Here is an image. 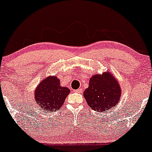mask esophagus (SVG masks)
I'll use <instances>...</instances> for the list:
<instances>
[{
    "label": "esophagus",
    "mask_w": 152,
    "mask_h": 152,
    "mask_svg": "<svg viewBox=\"0 0 152 152\" xmlns=\"http://www.w3.org/2000/svg\"><path fill=\"white\" fill-rule=\"evenodd\" d=\"M76 92H77V93H81L82 91H83V90H82V88H78V89L75 91Z\"/></svg>",
    "instance_id": "34e87169"
}]
</instances>
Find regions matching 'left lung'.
Wrapping results in <instances>:
<instances>
[{
	"label": "left lung",
	"instance_id": "1",
	"mask_svg": "<svg viewBox=\"0 0 152 152\" xmlns=\"http://www.w3.org/2000/svg\"><path fill=\"white\" fill-rule=\"evenodd\" d=\"M121 92L119 83L111 74L94 75L89 86L83 92L88 106L96 111H105L118 104Z\"/></svg>",
	"mask_w": 152,
	"mask_h": 152
}]
</instances>
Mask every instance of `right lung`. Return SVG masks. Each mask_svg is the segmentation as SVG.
<instances>
[{
	"label": "right lung",
	"instance_id": "add662e5",
	"mask_svg": "<svg viewBox=\"0 0 152 152\" xmlns=\"http://www.w3.org/2000/svg\"><path fill=\"white\" fill-rule=\"evenodd\" d=\"M69 92V88L61 86L56 76H49L39 83L34 96L40 109L51 112L61 107Z\"/></svg>",
	"mask_w": 152,
	"mask_h": 152
}]
</instances>
